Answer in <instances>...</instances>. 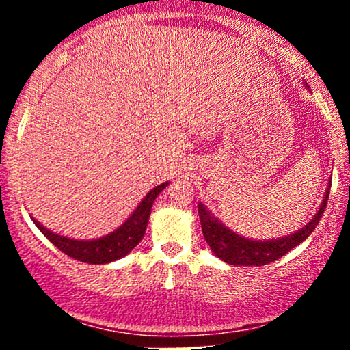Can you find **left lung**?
Masks as SVG:
<instances>
[{
  "label": "left lung",
  "instance_id": "1",
  "mask_svg": "<svg viewBox=\"0 0 350 350\" xmlns=\"http://www.w3.org/2000/svg\"><path fill=\"white\" fill-rule=\"evenodd\" d=\"M329 191H331V186L327 187L326 198L323 199V204H321L314 219L309 220L308 226H304L301 230H298L293 235L283 237V239L278 240H265V242H260V240H248L237 235L235 232L230 230V228L224 227L219 220H215V217L208 214L207 208L204 207L202 204H199V219L200 227H202L204 239H206L211 250L215 253V256H219L220 260H224V262L228 265L262 267V265L271 263L275 262V260L281 258L283 255H286V253L293 250L295 247H298L301 242H304V240L314 232L321 217L324 214V208L327 206Z\"/></svg>",
  "mask_w": 350,
  "mask_h": 350
}]
</instances>
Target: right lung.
Listing matches in <instances>:
<instances>
[{
	"label": "right lung",
	"instance_id": "right-lung-1",
	"mask_svg": "<svg viewBox=\"0 0 350 350\" xmlns=\"http://www.w3.org/2000/svg\"><path fill=\"white\" fill-rule=\"evenodd\" d=\"M166 186L167 183H163L159 184V186H156L154 189H151L146 194V198L142 200V204L136 207L133 214L128 217V220L122 227L97 240L67 239V237L57 235L54 234V232L47 230V228L41 226L38 220H33L39 230L49 239V242L54 243L60 252L72 256L74 260L90 265L110 263L122 258L124 255H128L136 245L142 242L144 230H146L148 226V220H150L152 202H154V199L158 198L159 192H161Z\"/></svg>",
	"mask_w": 350,
	"mask_h": 350
}]
</instances>
